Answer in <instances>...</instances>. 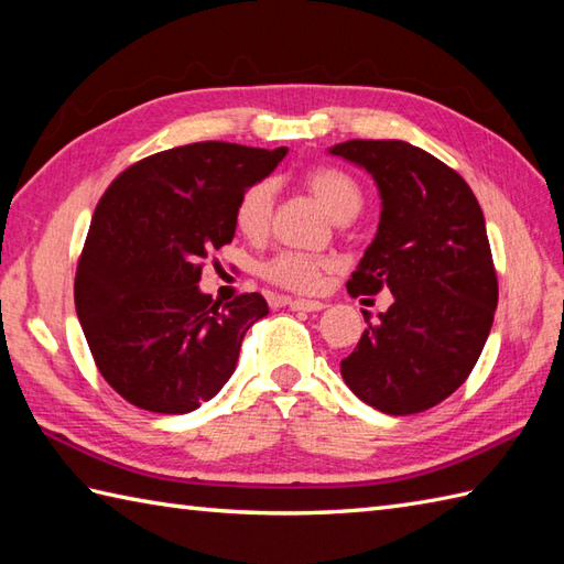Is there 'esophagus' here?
I'll use <instances>...</instances> for the list:
<instances>
[{"mask_svg":"<svg viewBox=\"0 0 564 564\" xmlns=\"http://www.w3.org/2000/svg\"><path fill=\"white\" fill-rule=\"evenodd\" d=\"M285 305H289L291 310H303V313H319V310L327 307V303H322V301H303V297H289V301H285Z\"/></svg>","mask_w":564,"mask_h":564,"instance_id":"1","label":"esophagus"}]
</instances>
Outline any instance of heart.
Returning <instances> with one entry per match:
<instances>
[{
    "mask_svg": "<svg viewBox=\"0 0 564 564\" xmlns=\"http://www.w3.org/2000/svg\"><path fill=\"white\" fill-rule=\"evenodd\" d=\"M305 186L313 194L322 208H325L334 220H351L354 215L364 206V194L349 174L334 166H317L305 174ZM273 213V184L271 182H257L251 184L237 200L235 208V225L245 237L259 239L267 235L269 223ZM327 271V261L297 254V251H283V254L273 257L263 275L275 285H283L289 291L297 293H313L319 289L322 273Z\"/></svg>",
    "mask_w": 564,
    "mask_h": 564,
    "instance_id": "obj_1",
    "label": "heart"
}]
</instances>
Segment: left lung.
Returning <instances> with one entry per match:
<instances>
[{
	"mask_svg": "<svg viewBox=\"0 0 564 564\" xmlns=\"http://www.w3.org/2000/svg\"><path fill=\"white\" fill-rule=\"evenodd\" d=\"M334 158L378 186L380 223L346 289L392 293V305L341 361L358 400L404 416L458 390L489 337L497 273L485 215L465 178L404 140H346Z\"/></svg>",
	"mask_w": 564,
	"mask_h": 564,
	"instance_id": "1",
	"label": "left lung"
}]
</instances>
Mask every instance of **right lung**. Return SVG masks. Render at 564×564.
<instances>
[{"label": "right lung", "instance_id": "1", "mask_svg": "<svg viewBox=\"0 0 564 564\" xmlns=\"http://www.w3.org/2000/svg\"><path fill=\"white\" fill-rule=\"evenodd\" d=\"M285 152L215 140L164 150L128 166L99 200L75 307L101 376L130 404L194 412L235 373L269 305L245 293L220 307L198 289L203 259L232 242L239 196Z\"/></svg>", "mask_w": 564, "mask_h": 564}]
</instances>
